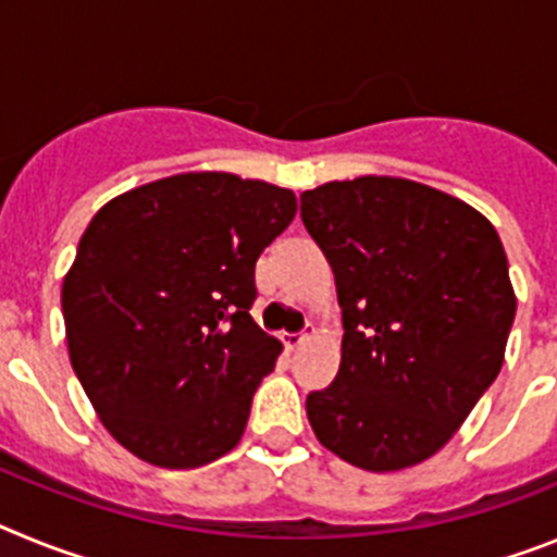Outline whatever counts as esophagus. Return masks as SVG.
Returning <instances> with one entry per match:
<instances>
[{"label": "esophagus", "mask_w": 557, "mask_h": 557, "mask_svg": "<svg viewBox=\"0 0 557 557\" xmlns=\"http://www.w3.org/2000/svg\"><path fill=\"white\" fill-rule=\"evenodd\" d=\"M282 343L287 346V351H295V348H301L304 343H307V334H304V332H295V334L287 332L282 337Z\"/></svg>", "instance_id": "34e87169"}]
</instances>
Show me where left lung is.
Returning <instances> with one entry per match:
<instances>
[{
    "label": "left lung",
    "mask_w": 557,
    "mask_h": 557,
    "mask_svg": "<svg viewBox=\"0 0 557 557\" xmlns=\"http://www.w3.org/2000/svg\"><path fill=\"white\" fill-rule=\"evenodd\" d=\"M343 307L334 382L307 396L314 435L351 466L398 471L457 432L505 359L516 295L494 225L405 178L332 181L301 195Z\"/></svg>",
    "instance_id": "8db88e82"
}]
</instances>
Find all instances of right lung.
Wrapping results in <instances>:
<instances>
[{
  "label": "right lung",
  "instance_id": "right-lung-1",
  "mask_svg": "<svg viewBox=\"0 0 557 557\" xmlns=\"http://www.w3.org/2000/svg\"><path fill=\"white\" fill-rule=\"evenodd\" d=\"M295 195L184 172L102 206L63 278L69 359L127 451L198 469L234 449L282 343L256 326V259Z\"/></svg>",
  "mask_w": 557,
  "mask_h": 557
}]
</instances>
